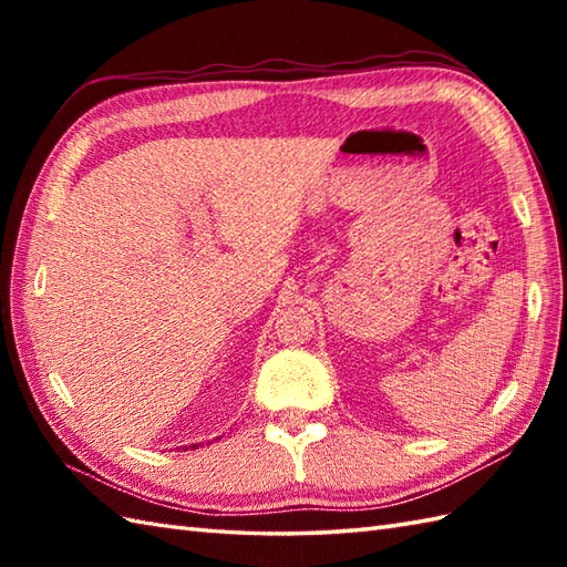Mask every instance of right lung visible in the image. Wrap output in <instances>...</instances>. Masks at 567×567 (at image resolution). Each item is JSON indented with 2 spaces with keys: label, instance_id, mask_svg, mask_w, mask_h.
I'll return each mask as SVG.
<instances>
[{
  "label": "right lung",
  "instance_id": "right-lung-1",
  "mask_svg": "<svg viewBox=\"0 0 567 567\" xmlns=\"http://www.w3.org/2000/svg\"><path fill=\"white\" fill-rule=\"evenodd\" d=\"M192 449H197V445H192Z\"/></svg>",
  "mask_w": 567,
  "mask_h": 567
}]
</instances>
